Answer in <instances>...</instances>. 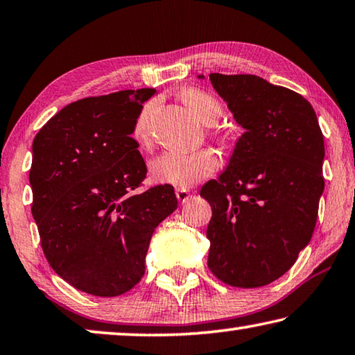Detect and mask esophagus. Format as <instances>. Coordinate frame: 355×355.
<instances>
[{
  "label": "esophagus",
  "instance_id": "obj_1",
  "mask_svg": "<svg viewBox=\"0 0 355 355\" xmlns=\"http://www.w3.org/2000/svg\"><path fill=\"white\" fill-rule=\"evenodd\" d=\"M175 196H177V199L182 202V204H187V202L193 198V194H191V191H188V189H177L175 191Z\"/></svg>",
  "mask_w": 355,
  "mask_h": 355
}]
</instances>
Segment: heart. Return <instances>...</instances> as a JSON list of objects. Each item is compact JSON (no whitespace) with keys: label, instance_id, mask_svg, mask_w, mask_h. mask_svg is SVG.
I'll return each instance as SVG.
<instances>
[{"label":"heart","instance_id":"1","mask_svg":"<svg viewBox=\"0 0 355 355\" xmlns=\"http://www.w3.org/2000/svg\"><path fill=\"white\" fill-rule=\"evenodd\" d=\"M184 105L193 112L202 125L208 126L213 136L223 137L224 134L215 125L223 116V105L218 98L199 88H187L182 93ZM153 104H147L140 112L136 125H134V137L144 147L151 144V116H153ZM219 167V157L213 150H199L194 153H164L153 159L150 166L151 177L156 183L172 184V187L187 189L196 183L210 177Z\"/></svg>","mask_w":355,"mask_h":355}]
</instances>
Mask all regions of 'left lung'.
<instances>
[{
    "label": "left lung",
    "mask_w": 355,
    "mask_h": 355,
    "mask_svg": "<svg viewBox=\"0 0 355 355\" xmlns=\"http://www.w3.org/2000/svg\"><path fill=\"white\" fill-rule=\"evenodd\" d=\"M245 128L226 172L200 196L211 207L208 268L234 288L288 272L311 240L324 191V136L311 104L251 74H210Z\"/></svg>",
    "instance_id": "obj_1"
}]
</instances>
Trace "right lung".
<instances>
[{
    "label": "right lung",
    "instance_id": "obj_1",
    "mask_svg": "<svg viewBox=\"0 0 355 355\" xmlns=\"http://www.w3.org/2000/svg\"><path fill=\"white\" fill-rule=\"evenodd\" d=\"M155 88L76 101L33 140L31 213L61 278L99 297L121 295L145 273L155 229L177 208L171 184L140 191L147 166L131 137Z\"/></svg>",
    "mask_w": 355,
    "mask_h": 355
}]
</instances>
